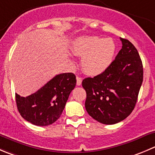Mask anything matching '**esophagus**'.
Returning <instances> with one entry per match:
<instances>
[{"instance_id": "obj_1", "label": "esophagus", "mask_w": 155, "mask_h": 155, "mask_svg": "<svg viewBox=\"0 0 155 155\" xmlns=\"http://www.w3.org/2000/svg\"><path fill=\"white\" fill-rule=\"evenodd\" d=\"M82 78L77 76V77H76V85H77L78 86L81 85V84H82Z\"/></svg>"}]
</instances>
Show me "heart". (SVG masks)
Returning a JSON list of instances; mask_svg holds the SVG:
<instances>
[{"mask_svg":"<svg viewBox=\"0 0 155 155\" xmlns=\"http://www.w3.org/2000/svg\"><path fill=\"white\" fill-rule=\"evenodd\" d=\"M71 51L74 55L82 58L81 67L84 73L89 76H97L110 65L116 45L110 38L87 36L75 40Z\"/></svg>","mask_w":155,"mask_h":155,"instance_id":"obj_1","label":"heart"}]
</instances>
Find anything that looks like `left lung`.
Here are the masks:
<instances>
[{"label":"left lung","mask_w":155,"mask_h":155,"mask_svg":"<svg viewBox=\"0 0 155 155\" xmlns=\"http://www.w3.org/2000/svg\"><path fill=\"white\" fill-rule=\"evenodd\" d=\"M120 40L122 48L107 69L82 82L86 91L87 112L107 125L117 124L131 114L143 81V66L137 49L129 40Z\"/></svg>","instance_id":"1"}]
</instances>
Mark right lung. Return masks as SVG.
<instances>
[{
  "mask_svg": "<svg viewBox=\"0 0 155 155\" xmlns=\"http://www.w3.org/2000/svg\"><path fill=\"white\" fill-rule=\"evenodd\" d=\"M76 84V76L73 73L57 75L31 95L25 97L16 94L18 110L25 120L33 125H51L62 114Z\"/></svg>",
  "mask_w": 155,
  "mask_h": 155,
  "instance_id": "right-lung-1",
  "label": "right lung"
}]
</instances>
